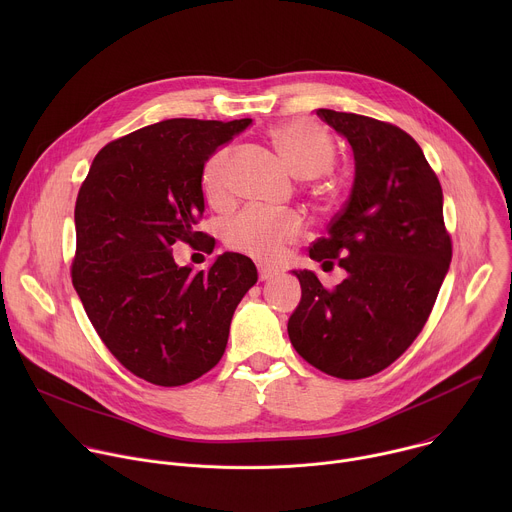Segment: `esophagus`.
<instances>
[{
    "label": "esophagus",
    "mask_w": 512,
    "mask_h": 512,
    "mask_svg": "<svg viewBox=\"0 0 512 512\" xmlns=\"http://www.w3.org/2000/svg\"><path fill=\"white\" fill-rule=\"evenodd\" d=\"M273 275H275V271H273V269L259 265V281H269Z\"/></svg>",
    "instance_id": "obj_1"
}]
</instances>
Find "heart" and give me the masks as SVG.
<instances>
[{
  "label": "heart",
  "instance_id": "obj_1",
  "mask_svg": "<svg viewBox=\"0 0 512 512\" xmlns=\"http://www.w3.org/2000/svg\"><path fill=\"white\" fill-rule=\"evenodd\" d=\"M277 152L298 178L314 180L326 174L336 158L334 141L324 127L308 119L287 121L269 133ZM231 150L218 148L202 168V188L210 202H225L229 196ZM302 216L294 210L247 208L229 221L225 241L231 249L259 261H277L285 247L302 235Z\"/></svg>",
  "mask_w": 512,
  "mask_h": 512
}]
</instances>
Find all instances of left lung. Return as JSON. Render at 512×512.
I'll list each match as a JSON object with an SVG mask.
<instances>
[{"mask_svg": "<svg viewBox=\"0 0 512 512\" xmlns=\"http://www.w3.org/2000/svg\"><path fill=\"white\" fill-rule=\"evenodd\" d=\"M316 115L344 135L354 184L310 257L346 269L328 289L294 271L302 300L287 322L298 354L336 379H367L393 364L423 330L450 269L440 180L401 127L332 109Z\"/></svg>", "mask_w": 512, "mask_h": 512, "instance_id": "1", "label": "left lung"}]
</instances>
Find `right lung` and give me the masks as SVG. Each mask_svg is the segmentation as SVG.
Instances as JSON below:
<instances>
[{
	"label": "right lung",
	"instance_id": "right-lung-1",
	"mask_svg": "<svg viewBox=\"0 0 512 512\" xmlns=\"http://www.w3.org/2000/svg\"><path fill=\"white\" fill-rule=\"evenodd\" d=\"M251 119H166L95 156L75 206L72 285L109 352L135 377L180 387L223 358L233 314L257 283L253 261L223 253L202 271L178 267L172 245L214 249L196 225L202 168Z\"/></svg>",
	"mask_w": 512,
	"mask_h": 512
}]
</instances>
